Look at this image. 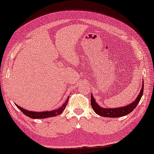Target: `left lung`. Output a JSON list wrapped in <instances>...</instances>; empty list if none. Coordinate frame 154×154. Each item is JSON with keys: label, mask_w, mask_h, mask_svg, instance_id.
<instances>
[{"label": "left lung", "mask_w": 154, "mask_h": 154, "mask_svg": "<svg viewBox=\"0 0 154 154\" xmlns=\"http://www.w3.org/2000/svg\"><path fill=\"white\" fill-rule=\"evenodd\" d=\"M143 92V84H142V88L141 89V92L139 93L138 97H137L135 101L131 103L129 105H127L125 107H117V108H103V107H100L97 104L95 103V100L93 97V95H91V106L93 107V110L97 114V115H100L102 117H120L125 116V115H128L130 112H131L134 109L136 108L137 106L138 103L140 101V100L142 97Z\"/></svg>", "instance_id": "1"}]
</instances>
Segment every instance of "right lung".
Masks as SVG:
<instances>
[{
    "label": "right lung",
    "mask_w": 154,
    "mask_h": 154,
    "mask_svg": "<svg viewBox=\"0 0 154 154\" xmlns=\"http://www.w3.org/2000/svg\"><path fill=\"white\" fill-rule=\"evenodd\" d=\"M68 100H69V97L67 98L66 101L65 102V103H63L62 106L59 109H54V110L53 111L39 112H32L29 110H26V109L19 107L17 105H16V106L18 107V108L21 110L22 112H23L24 115H25L26 116L30 117V118H32V119H43V118H47V117H54V116H57V115H60V114L64 110L65 107L67 105Z\"/></svg>",
    "instance_id": "right-lung-1"
}]
</instances>
